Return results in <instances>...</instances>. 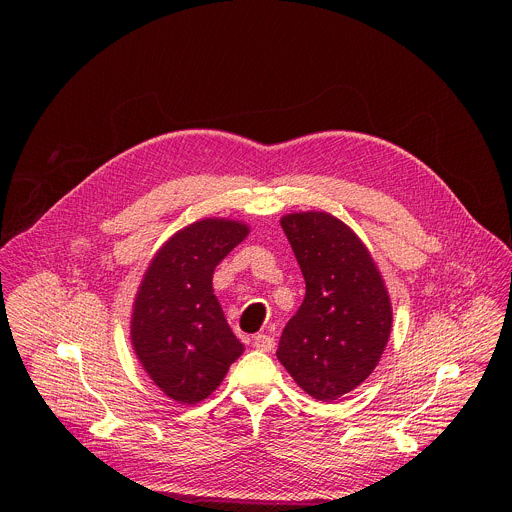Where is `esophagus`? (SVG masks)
Instances as JSON below:
<instances>
[{
    "label": "esophagus",
    "instance_id": "obj_1",
    "mask_svg": "<svg viewBox=\"0 0 512 512\" xmlns=\"http://www.w3.org/2000/svg\"><path fill=\"white\" fill-rule=\"evenodd\" d=\"M253 346L261 352H271L275 348V340L267 334H257V336H253Z\"/></svg>",
    "mask_w": 512,
    "mask_h": 512
}]
</instances>
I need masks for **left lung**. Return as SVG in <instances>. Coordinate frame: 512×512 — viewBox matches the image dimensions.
I'll return each mask as SVG.
<instances>
[{
  "mask_svg": "<svg viewBox=\"0 0 512 512\" xmlns=\"http://www.w3.org/2000/svg\"><path fill=\"white\" fill-rule=\"evenodd\" d=\"M279 223L306 298L281 332L277 358L310 397L330 403L377 369L393 328L391 298L371 251L340 218L308 210Z\"/></svg>",
  "mask_w": 512,
  "mask_h": 512,
  "instance_id": "left-lung-1",
  "label": "left lung"
}]
</instances>
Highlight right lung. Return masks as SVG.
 Returning <instances> with one entry per match:
<instances>
[{
    "mask_svg": "<svg viewBox=\"0 0 512 512\" xmlns=\"http://www.w3.org/2000/svg\"><path fill=\"white\" fill-rule=\"evenodd\" d=\"M247 235L249 225L233 218H200L158 249L137 287L131 346L154 385L178 403L206 399L245 350L214 296L212 273Z\"/></svg>",
    "mask_w": 512,
    "mask_h": 512,
    "instance_id": "obj_1",
    "label": "right lung"
}]
</instances>
